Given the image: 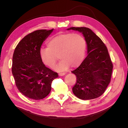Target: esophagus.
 <instances>
[{
    "label": "esophagus",
    "mask_w": 128,
    "mask_h": 128,
    "mask_svg": "<svg viewBox=\"0 0 128 128\" xmlns=\"http://www.w3.org/2000/svg\"><path fill=\"white\" fill-rule=\"evenodd\" d=\"M65 74H66L64 72H61V73L59 74V76H62L64 75Z\"/></svg>",
    "instance_id": "esophagus-1"
}]
</instances>
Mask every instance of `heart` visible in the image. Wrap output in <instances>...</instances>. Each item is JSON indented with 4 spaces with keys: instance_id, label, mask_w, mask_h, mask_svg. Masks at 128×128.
I'll return each mask as SVG.
<instances>
[{
    "instance_id": "b5f03b06",
    "label": "heart",
    "mask_w": 128,
    "mask_h": 128,
    "mask_svg": "<svg viewBox=\"0 0 128 128\" xmlns=\"http://www.w3.org/2000/svg\"><path fill=\"white\" fill-rule=\"evenodd\" d=\"M86 42L81 34L77 33H59L50 38L47 48L40 50L42 62L50 68L55 67L58 57L62 60L56 67L61 72L67 69L70 65L75 68L82 62L86 54Z\"/></svg>"
}]
</instances>
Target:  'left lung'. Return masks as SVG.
<instances>
[{"label": "left lung", "mask_w": 128, "mask_h": 128, "mask_svg": "<svg viewBox=\"0 0 128 128\" xmlns=\"http://www.w3.org/2000/svg\"><path fill=\"white\" fill-rule=\"evenodd\" d=\"M82 32L87 44L88 56L80 66L72 72L77 77L72 90L82 100L95 99L102 96L110 82L113 64L107 48L102 40L86 27L67 29Z\"/></svg>", "instance_id": "8db88e82"}]
</instances>
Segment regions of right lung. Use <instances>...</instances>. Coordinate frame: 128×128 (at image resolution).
Wrapping results in <instances>:
<instances>
[{"label": "right lung", "mask_w": 128, "mask_h": 128, "mask_svg": "<svg viewBox=\"0 0 128 128\" xmlns=\"http://www.w3.org/2000/svg\"><path fill=\"white\" fill-rule=\"evenodd\" d=\"M51 30H38L27 34L18 42L13 56L12 72L18 91L34 100L45 98L51 90L57 72L42 62L40 52L42 42L51 34Z\"/></svg>", "instance_id": "1"}]
</instances>
